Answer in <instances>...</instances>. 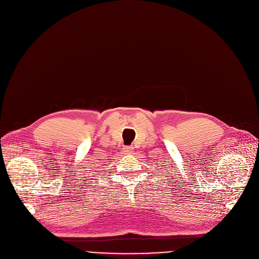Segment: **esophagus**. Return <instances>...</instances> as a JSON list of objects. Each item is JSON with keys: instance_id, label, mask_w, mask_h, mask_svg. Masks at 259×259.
<instances>
[{"instance_id": "esophagus-1", "label": "esophagus", "mask_w": 259, "mask_h": 259, "mask_svg": "<svg viewBox=\"0 0 259 259\" xmlns=\"http://www.w3.org/2000/svg\"><path fill=\"white\" fill-rule=\"evenodd\" d=\"M132 149H133L132 146H124V147L122 148V152H124V154H128V152L132 151Z\"/></svg>"}]
</instances>
